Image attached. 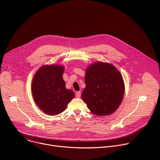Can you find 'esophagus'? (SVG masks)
<instances>
[{"label": "esophagus", "instance_id": "esophagus-1", "mask_svg": "<svg viewBox=\"0 0 160 160\" xmlns=\"http://www.w3.org/2000/svg\"><path fill=\"white\" fill-rule=\"evenodd\" d=\"M80 96H81L80 91H78V92H77L75 93V96H76V98H80Z\"/></svg>", "mask_w": 160, "mask_h": 160}]
</instances>
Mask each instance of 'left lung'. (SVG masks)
Wrapping results in <instances>:
<instances>
[{"instance_id":"1","label":"left lung","mask_w":160,"mask_h":160,"mask_svg":"<svg viewBox=\"0 0 160 160\" xmlns=\"http://www.w3.org/2000/svg\"><path fill=\"white\" fill-rule=\"evenodd\" d=\"M82 98L98 116L109 115L120 105L125 92L123 78L117 68L107 62H97L85 71Z\"/></svg>"}]
</instances>
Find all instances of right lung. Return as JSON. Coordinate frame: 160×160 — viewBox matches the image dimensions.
<instances>
[{
	"label": "right lung",
	"instance_id": "add662e5",
	"mask_svg": "<svg viewBox=\"0 0 160 160\" xmlns=\"http://www.w3.org/2000/svg\"><path fill=\"white\" fill-rule=\"evenodd\" d=\"M63 72L62 66L44 65L33 77L32 91L34 101L49 115H57L64 111L75 96L72 90L65 87Z\"/></svg>",
	"mask_w": 160,
	"mask_h": 160
}]
</instances>
